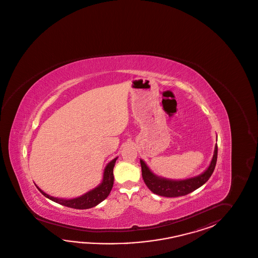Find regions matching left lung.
Here are the masks:
<instances>
[{"mask_svg": "<svg viewBox=\"0 0 258 258\" xmlns=\"http://www.w3.org/2000/svg\"><path fill=\"white\" fill-rule=\"evenodd\" d=\"M217 161V145L214 147V156L206 170L200 175L191 177L184 180H171L160 176H157L152 172L143 159H140L142 167V175L147 187L151 190L154 194L167 198H175L185 196L200 188L210 179L214 172L215 165Z\"/></svg>", "mask_w": 258, "mask_h": 258, "instance_id": "8db88e82", "label": "left lung"}]
</instances>
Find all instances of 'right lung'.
Returning a JSON list of instances; mask_svg holds the SVG:
<instances>
[{
	"label": "right lung",
	"instance_id": "add662e5",
	"mask_svg": "<svg viewBox=\"0 0 258 258\" xmlns=\"http://www.w3.org/2000/svg\"><path fill=\"white\" fill-rule=\"evenodd\" d=\"M117 157L113 158L109 163L107 164L104 171H103V178L101 183L96 186L95 188L91 189L84 195L74 198V199H58L52 196L48 195L44 193L42 189L39 188L37 185L38 190L43 194V195L49 199L50 201H54L56 203H58L63 206L66 207L74 208V209H79V210H85V209H89V208L95 207L101 201H104L107 197L110 194L111 190L113 188V167L116 161Z\"/></svg>",
	"mask_w": 258,
	"mask_h": 258
}]
</instances>
